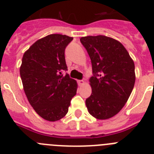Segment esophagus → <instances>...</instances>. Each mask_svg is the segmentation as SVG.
Masks as SVG:
<instances>
[{
	"mask_svg": "<svg viewBox=\"0 0 154 154\" xmlns=\"http://www.w3.org/2000/svg\"><path fill=\"white\" fill-rule=\"evenodd\" d=\"M79 85L81 86V85H83L84 84H85V81H83V80H79Z\"/></svg>",
	"mask_w": 154,
	"mask_h": 154,
	"instance_id": "esophagus-1",
	"label": "esophagus"
}]
</instances>
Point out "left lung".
Here are the masks:
<instances>
[{"label":"left lung","instance_id":"obj_1","mask_svg":"<svg viewBox=\"0 0 154 154\" xmlns=\"http://www.w3.org/2000/svg\"><path fill=\"white\" fill-rule=\"evenodd\" d=\"M90 57L92 94L85 100L89 113L98 119L112 117L124 106L135 84V65L124 46L104 36L80 38Z\"/></svg>","mask_w":154,"mask_h":154}]
</instances>
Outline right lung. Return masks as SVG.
Instances as JSON below:
<instances>
[{"label":"right lung","instance_id":"right-lung-1","mask_svg":"<svg viewBox=\"0 0 154 154\" xmlns=\"http://www.w3.org/2000/svg\"><path fill=\"white\" fill-rule=\"evenodd\" d=\"M73 38L53 34L35 42L24 52L20 67L24 91L41 117L57 121L68 112L77 82L68 74L65 49Z\"/></svg>","mask_w":154,"mask_h":154}]
</instances>
